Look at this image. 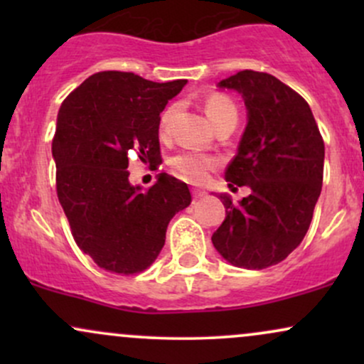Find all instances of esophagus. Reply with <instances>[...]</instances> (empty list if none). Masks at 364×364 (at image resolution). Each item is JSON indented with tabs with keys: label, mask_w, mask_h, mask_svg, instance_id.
<instances>
[{
	"label": "esophagus",
	"mask_w": 364,
	"mask_h": 364,
	"mask_svg": "<svg viewBox=\"0 0 364 364\" xmlns=\"http://www.w3.org/2000/svg\"><path fill=\"white\" fill-rule=\"evenodd\" d=\"M191 193H193V198H195V200L203 198V196L207 195L205 191H203V190H198V188H193V190H191Z\"/></svg>",
	"instance_id": "esophagus-1"
}]
</instances>
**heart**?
<instances>
[{
	"instance_id": "obj_1",
	"label": "heart",
	"mask_w": 364,
	"mask_h": 364,
	"mask_svg": "<svg viewBox=\"0 0 364 364\" xmlns=\"http://www.w3.org/2000/svg\"><path fill=\"white\" fill-rule=\"evenodd\" d=\"M176 111V104H171L162 111L161 123H159L161 133L168 132L171 119H173ZM205 111L208 118L214 123V127H219L220 123H225V121H237V107L235 101L229 95L223 94V92H214V94L208 95L205 101ZM169 166L178 178L185 179L188 183H193V185H202V183L207 181L208 174L219 168V159L203 156V154L185 152L171 159Z\"/></svg>"
}]
</instances>
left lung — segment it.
<instances>
[{"label": "left lung", "mask_w": 364, "mask_h": 364, "mask_svg": "<svg viewBox=\"0 0 364 364\" xmlns=\"http://www.w3.org/2000/svg\"><path fill=\"white\" fill-rule=\"evenodd\" d=\"M219 87L243 94L248 109L225 179L252 193L240 203L220 195L225 219L212 243L232 265L262 270L287 258L310 228L323 181V139L308 102L274 75L243 70Z\"/></svg>", "instance_id": "1"}]
</instances>
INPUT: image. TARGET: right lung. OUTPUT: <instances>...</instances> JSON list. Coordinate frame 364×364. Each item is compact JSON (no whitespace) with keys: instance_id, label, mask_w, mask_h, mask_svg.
Wrapping results in <instances>:
<instances>
[{"instance_id":"right-lung-1","label":"right lung","mask_w":364,"mask_h":364,"mask_svg":"<svg viewBox=\"0 0 364 364\" xmlns=\"http://www.w3.org/2000/svg\"><path fill=\"white\" fill-rule=\"evenodd\" d=\"M186 80L157 83L99 72L65 99L53 136L56 193L78 248L107 272H144L161 253L174 214L191 203L186 183L161 173L141 191L129 156L161 161L159 123Z\"/></svg>"}]
</instances>
